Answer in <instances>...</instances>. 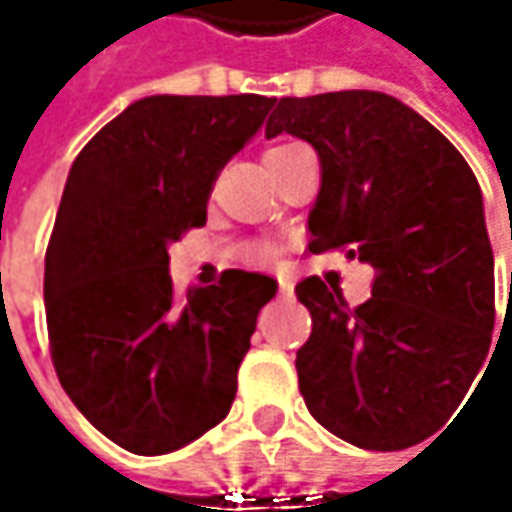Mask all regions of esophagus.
<instances>
[{"mask_svg": "<svg viewBox=\"0 0 512 512\" xmlns=\"http://www.w3.org/2000/svg\"><path fill=\"white\" fill-rule=\"evenodd\" d=\"M276 279H279V293L290 296V293H293V279H290V276H285V273H279Z\"/></svg>", "mask_w": 512, "mask_h": 512, "instance_id": "obj_1", "label": "esophagus"}]
</instances>
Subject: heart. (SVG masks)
Segmentation results:
<instances>
[{
	"label": "heart",
	"mask_w": 512,
	"mask_h": 512,
	"mask_svg": "<svg viewBox=\"0 0 512 512\" xmlns=\"http://www.w3.org/2000/svg\"><path fill=\"white\" fill-rule=\"evenodd\" d=\"M282 148H287V145H282ZM276 150V148H273ZM259 256H262V259H267V256H270V250H259Z\"/></svg>",
	"instance_id": "b5f03b06"
}]
</instances>
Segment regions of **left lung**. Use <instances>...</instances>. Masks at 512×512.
I'll return each mask as SVG.
<instances>
[{
	"instance_id": "left-lung-1",
	"label": "left lung",
	"mask_w": 512,
	"mask_h": 512,
	"mask_svg": "<svg viewBox=\"0 0 512 512\" xmlns=\"http://www.w3.org/2000/svg\"><path fill=\"white\" fill-rule=\"evenodd\" d=\"M282 130L322 165L310 250L342 247L376 270L359 307L319 276L296 285L313 319L296 353L307 410L364 450L424 442L462 404L496 325L479 182L444 133L376 90L285 96L265 133Z\"/></svg>"
}]
</instances>
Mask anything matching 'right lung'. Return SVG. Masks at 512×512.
Instances as JSON below:
<instances>
[{
	"label": "right lung",
	"instance_id": "1",
	"mask_svg": "<svg viewBox=\"0 0 512 512\" xmlns=\"http://www.w3.org/2000/svg\"><path fill=\"white\" fill-rule=\"evenodd\" d=\"M273 99L145 96L76 156L45 253L56 376L99 433L162 456L225 419L259 310L276 282L225 270L173 293L168 245L207 222L219 170Z\"/></svg>",
	"mask_w": 512,
	"mask_h": 512
}]
</instances>
